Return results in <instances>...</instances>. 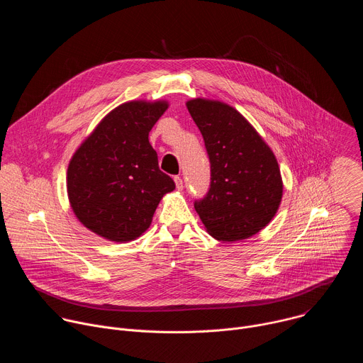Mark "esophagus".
<instances>
[{
    "label": "esophagus",
    "mask_w": 363,
    "mask_h": 363,
    "mask_svg": "<svg viewBox=\"0 0 363 363\" xmlns=\"http://www.w3.org/2000/svg\"><path fill=\"white\" fill-rule=\"evenodd\" d=\"M175 186L178 191H182L184 189V181L181 177H175Z\"/></svg>",
    "instance_id": "1"
}]
</instances>
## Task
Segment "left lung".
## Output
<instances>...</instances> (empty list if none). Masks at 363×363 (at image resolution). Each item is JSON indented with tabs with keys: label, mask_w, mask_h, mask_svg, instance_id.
Listing matches in <instances>:
<instances>
[{
	"label": "left lung",
	"mask_w": 363,
	"mask_h": 363,
	"mask_svg": "<svg viewBox=\"0 0 363 363\" xmlns=\"http://www.w3.org/2000/svg\"><path fill=\"white\" fill-rule=\"evenodd\" d=\"M186 108L211 165L208 192L194 201L195 211L214 238L228 242L248 238L272 221L281 201L274 153L225 103L194 99Z\"/></svg>",
	"instance_id": "obj_1"
}]
</instances>
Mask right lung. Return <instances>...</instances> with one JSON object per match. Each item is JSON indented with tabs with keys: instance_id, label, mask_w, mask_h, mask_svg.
<instances>
[{
	"instance_id": "right-lung-1",
	"label": "right lung",
	"mask_w": 363,
	"mask_h": 363,
	"mask_svg": "<svg viewBox=\"0 0 363 363\" xmlns=\"http://www.w3.org/2000/svg\"><path fill=\"white\" fill-rule=\"evenodd\" d=\"M167 108L165 101L123 103L73 155L69 199L76 217L93 233L121 242L139 237L161 198L175 189L147 139Z\"/></svg>"
}]
</instances>
